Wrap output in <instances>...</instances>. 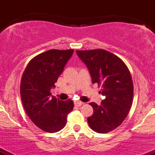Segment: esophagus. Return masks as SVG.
Instances as JSON below:
<instances>
[{
	"mask_svg": "<svg viewBox=\"0 0 155 155\" xmlns=\"http://www.w3.org/2000/svg\"><path fill=\"white\" fill-rule=\"evenodd\" d=\"M82 104L83 103L80 102V101H75V102H74V105H75L76 106H81Z\"/></svg>",
	"mask_w": 155,
	"mask_h": 155,
	"instance_id": "esophagus-1",
	"label": "esophagus"
}]
</instances>
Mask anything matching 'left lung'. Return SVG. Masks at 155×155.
I'll return each mask as SVG.
<instances>
[{
  "mask_svg": "<svg viewBox=\"0 0 155 155\" xmlns=\"http://www.w3.org/2000/svg\"><path fill=\"white\" fill-rule=\"evenodd\" d=\"M86 64L92 84L101 86L100 93L106 96L101 105L90 103L93 114L87 118L90 128L107 133L122 123L133 104V83L125 63L117 55L104 49L76 51Z\"/></svg>",
  "mask_w": 155,
  "mask_h": 155,
  "instance_id": "left-lung-1",
  "label": "left lung"
}]
</instances>
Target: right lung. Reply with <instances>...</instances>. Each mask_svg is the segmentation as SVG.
<instances>
[{
    "instance_id": "obj_1",
    "label": "right lung",
    "mask_w": 155,
    "mask_h": 155,
    "mask_svg": "<svg viewBox=\"0 0 155 155\" xmlns=\"http://www.w3.org/2000/svg\"><path fill=\"white\" fill-rule=\"evenodd\" d=\"M74 49H50L39 54L28 63L20 83L23 107L32 122L48 133H56L65 126L68 114L74 108L71 99L62 101L50 97L65 64Z\"/></svg>"
}]
</instances>
